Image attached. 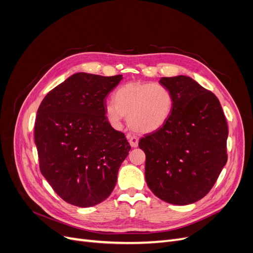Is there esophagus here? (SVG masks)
<instances>
[{
  "instance_id": "1",
  "label": "esophagus",
  "mask_w": 253,
  "mask_h": 253,
  "mask_svg": "<svg viewBox=\"0 0 253 253\" xmlns=\"http://www.w3.org/2000/svg\"><path fill=\"white\" fill-rule=\"evenodd\" d=\"M127 139H128V142L129 144L132 145L133 148H136L137 145H138V138H137L136 136H132V135H127Z\"/></svg>"
}]
</instances>
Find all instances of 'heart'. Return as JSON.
Returning <instances> with one entry per match:
<instances>
[{
  "instance_id": "obj_1",
  "label": "heart",
  "mask_w": 253,
  "mask_h": 253,
  "mask_svg": "<svg viewBox=\"0 0 253 253\" xmlns=\"http://www.w3.org/2000/svg\"><path fill=\"white\" fill-rule=\"evenodd\" d=\"M115 101L105 105V113L114 124L127 117L128 126L139 133H153L170 118L173 109L171 91L160 84L127 82L120 86Z\"/></svg>"
}]
</instances>
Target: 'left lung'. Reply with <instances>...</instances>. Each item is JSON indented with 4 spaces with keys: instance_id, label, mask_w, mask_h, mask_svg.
<instances>
[{
    "instance_id": "8db88e82",
    "label": "left lung",
    "mask_w": 253,
    "mask_h": 253,
    "mask_svg": "<svg viewBox=\"0 0 253 253\" xmlns=\"http://www.w3.org/2000/svg\"><path fill=\"white\" fill-rule=\"evenodd\" d=\"M171 91L170 118L139 140L145 153V181L173 205L202 200L227 163L228 126L217 97L187 76L163 77Z\"/></svg>"
}]
</instances>
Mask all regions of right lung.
Segmentation results:
<instances>
[{"label": "right lung", "instance_id": "add662e5", "mask_svg": "<svg viewBox=\"0 0 253 253\" xmlns=\"http://www.w3.org/2000/svg\"><path fill=\"white\" fill-rule=\"evenodd\" d=\"M122 75L77 73L52 88L37 112L35 142L42 175L66 203L100 204L112 193L131 145L105 116V98Z\"/></svg>", "mask_w": 253, "mask_h": 253}]
</instances>
